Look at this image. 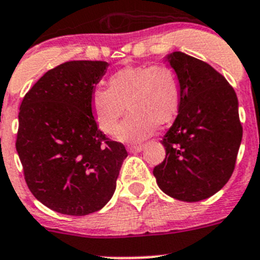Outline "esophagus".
Returning <instances> with one entry per match:
<instances>
[{
	"instance_id": "34e87169",
	"label": "esophagus",
	"mask_w": 260,
	"mask_h": 260,
	"mask_svg": "<svg viewBox=\"0 0 260 260\" xmlns=\"http://www.w3.org/2000/svg\"><path fill=\"white\" fill-rule=\"evenodd\" d=\"M145 148V146L143 145H138V146H129L128 147V151L132 152V153H135V152H141L142 149Z\"/></svg>"
}]
</instances>
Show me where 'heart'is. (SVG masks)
I'll return each mask as SVG.
<instances>
[{"instance_id":"heart-1","label":"heart","mask_w":260,"mask_h":260,"mask_svg":"<svg viewBox=\"0 0 260 260\" xmlns=\"http://www.w3.org/2000/svg\"><path fill=\"white\" fill-rule=\"evenodd\" d=\"M181 98V83L174 70L165 65H142L115 72L109 78V89H94L91 106L99 127L107 133L114 129L127 106L132 113L115 129V136L138 142L149 137L157 124H169L176 118Z\"/></svg>"}]
</instances>
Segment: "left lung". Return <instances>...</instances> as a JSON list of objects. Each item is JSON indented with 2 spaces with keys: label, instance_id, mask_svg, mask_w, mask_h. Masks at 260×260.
<instances>
[{
  "label": "left lung",
  "instance_id": "left-lung-1",
  "mask_svg": "<svg viewBox=\"0 0 260 260\" xmlns=\"http://www.w3.org/2000/svg\"><path fill=\"white\" fill-rule=\"evenodd\" d=\"M181 83V106L161 143L164 162L153 169L171 198L196 203L216 193L232 177L243 137L238 98L208 62L175 51L167 56Z\"/></svg>",
  "mask_w": 260,
  "mask_h": 260
}]
</instances>
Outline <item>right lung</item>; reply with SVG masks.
Returning a JSON list of instances; mask_svg holds the SVG:
<instances>
[{"instance_id": "add662e5", "label": "right lung", "mask_w": 260, "mask_h": 260, "mask_svg": "<svg viewBox=\"0 0 260 260\" xmlns=\"http://www.w3.org/2000/svg\"><path fill=\"white\" fill-rule=\"evenodd\" d=\"M108 62L75 60L43 75L23 96L16 149L32 195L51 210L83 216L113 196L125 147L96 125L91 94Z\"/></svg>"}]
</instances>
